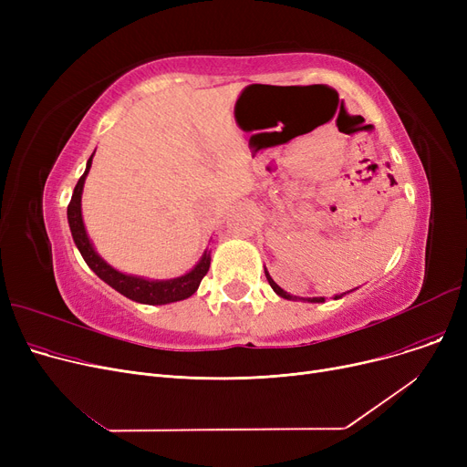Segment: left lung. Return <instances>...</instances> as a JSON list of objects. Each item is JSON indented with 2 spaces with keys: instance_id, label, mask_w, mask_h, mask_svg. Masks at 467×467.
<instances>
[{
  "instance_id": "left-lung-1",
  "label": "left lung",
  "mask_w": 467,
  "mask_h": 467,
  "mask_svg": "<svg viewBox=\"0 0 467 467\" xmlns=\"http://www.w3.org/2000/svg\"><path fill=\"white\" fill-rule=\"evenodd\" d=\"M265 276H266V280H268V284H271V287L276 291V296H280V297H284V299H289V301H297V297H293V296H289L287 291H284L273 278H271V275L266 273V268H265ZM342 296H345V293H340V296H335V299H340ZM305 301V299H303ZM308 303H324L326 299L324 297H312V299H306Z\"/></svg>"
}]
</instances>
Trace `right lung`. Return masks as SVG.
I'll return each mask as SVG.
<instances>
[{
    "label": "right lung",
    "mask_w": 467,
    "mask_h": 467,
    "mask_svg": "<svg viewBox=\"0 0 467 467\" xmlns=\"http://www.w3.org/2000/svg\"><path fill=\"white\" fill-rule=\"evenodd\" d=\"M92 157H94V153L87 161L85 174L79 178L76 189H73L71 201L67 204V223H69L73 242H76V246L81 252L85 263L90 266V271L96 273L98 278L104 280L115 291H119L120 296H125L136 303L168 305V303H176V301H183V299L191 297L192 293L199 289L202 278L206 276L208 268H210L212 257H210L208 250L187 275L171 278V280H147L141 276L119 273L117 268L108 265L100 255L96 254L92 242L88 240V234L85 231L83 215H81V194H83V185H85L87 174H88L90 164H92Z\"/></svg>",
    "instance_id": "right-lung-1"
}]
</instances>
